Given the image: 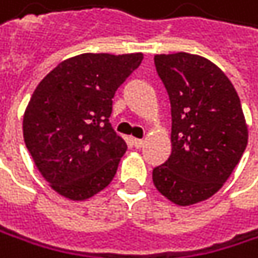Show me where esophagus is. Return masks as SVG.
<instances>
[{
  "label": "esophagus",
  "instance_id": "obj_1",
  "mask_svg": "<svg viewBox=\"0 0 258 258\" xmlns=\"http://www.w3.org/2000/svg\"><path fill=\"white\" fill-rule=\"evenodd\" d=\"M132 144H134L137 149H140V147L144 146V141H143V140H138V138H132Z\"/></svg>",
  "mask_w": 258,
  "mask_h": 258
}]
</instances>
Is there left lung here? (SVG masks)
Returning <instances> with one entry per match:
<instances>
[{"mask_svg":"<svg viewBox=\"0 0 258 258\" xmlns=\"http://www.w3.org/2000/svg\"><path fill=\"white\" fill-rule=\"evenodd\" d=\"M172 106V153L153 169L156 190L179 207L210 199L231 176L248 144L240 99L225 73L190 53L155 54Z\"/></svg>","mask_w":258,"mask_h":258,"instance_id":"left-lung-1","label":"left lung"}]
</instances>
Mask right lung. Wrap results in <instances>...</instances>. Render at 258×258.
Here are the masks:
<instances>
[{
    "label": "right lung",
    "instance_id": "1",
    "mask_svg": "<svg viewBox=\"0 0 258 258\" xmlns=\"http://www.w3.org/2000/svg\"><path fill=\"white\" fill-rule=\"evenodd\" d=\"M143 53H83L60 62L36 86L22 132L35 164L60 196L86 201L114 179L127 146L109 117L120 85Z\"/></svg>",
    "mask_w": 258,
    "mask_h": 258
}]
</instances>
